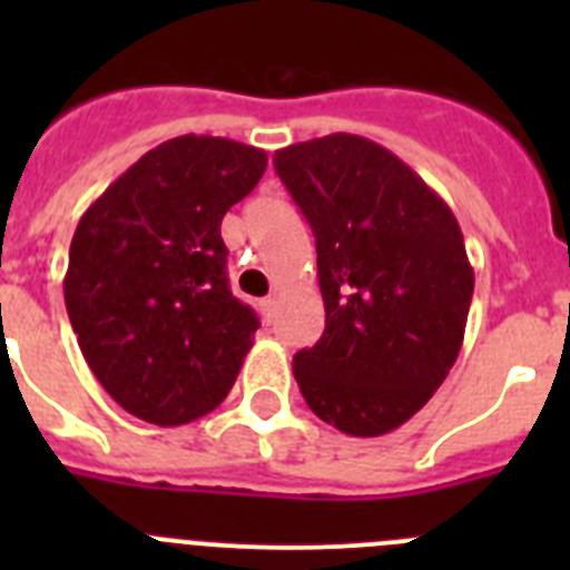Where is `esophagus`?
Masks as SVG:
<instances>
[{
	"label": "esophagus",
	"instance_id": "1",
	"mask_svg": "<svg viewBox=\"0 0 570 570\" xmlns=\"http://www.w3.org/2000/svg\"><path fill=\"white\" fill-rule=\"evenodd\" d=\"M259 308H262V316H265V322H274V311H276L274 299H262Z\"/></svg>",
	"mask_w": 570,
	"mask_h": 570
}]
</instances>
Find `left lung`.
Here are the masks:
<instances>
[{
	"label": "left lung",
	"instance_id": "8db88e82",
	"mask_svg": "<svg viewBox=\"0 0 570 570\" xmlns=\"http://www.w3.org/2000/svg\"><path fill=\"white\" fill-rule=\"evenodd\" d=\"M274 168L316 236L325 331L294 356L322 422L382 436L434 396L460 356L473 268L460 223L382 145L331 134L276 150Z\"/></svg>",
	"mask_w": 570,
	"mask_h": 570
}]
</instances>
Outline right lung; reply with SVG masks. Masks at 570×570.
Listing matches in <instances>:
<instances>
[{
    "instance_id": "obj_1",
    "label": "right lung",
    "mask_w": 570,
    "mask_h": 570,
    "mask_svg": "<svg viewBox=\"0 0 570 570\" xmlns=\"http://www.w3.org/2000/svg\"><path fill=\"white\" fill-rule=\"evenodd\" d=\"M265 165L254 145L176 136L79 219L65 308L85 362L128 414L185 425L234 387L259 320L230 294L219 228Z\"/></svg>"
}]
</instances>
